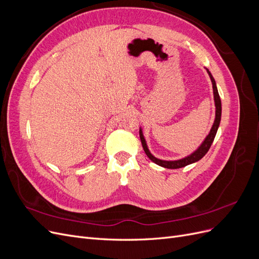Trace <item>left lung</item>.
<instances>
[{"label":"left lung","instance_id":"left-lung-1","mask_svg":"<svg viewBox=\"0 0 259 259\" xmlns=\"http://www.w3.org/2000/svg\"><path fill=\"white\" fill-rule=\"evenodd\" d=\"M207 73H208V75L210 77L211 84H213L214 99H215V106H216V116H215V121H214L213 126H211V130L209 132V134L207 135V137L205 138L204 142H203V144L199 147V149H198L197 151L193 152L189 156H186V158H184L182 160H178V161H162V160H159V159L154 158V156L150 152H149L148 148H147V145H146V142H145L144 135H143V132H142V130L139 131V137H140V140H142V145H143V148H144V150H145L147 156L152 162H154L155 164H158V165H160L162 167H165V168H173V169L174 168L184 167V166L189 165V164H191V163H194V162L201 160L203 156H204L207 153V151L209 150V148H210L211 144H213L214 138L216 136V133H217V130H218V126H219V123H221L222 101H221V97H219V94H218V91H217V88H216V83H215V80H214L213 75L210 74V72L208 71V70H207Z\"/></svg>","mask_w":259,"mask_h":259}]
</instances>
